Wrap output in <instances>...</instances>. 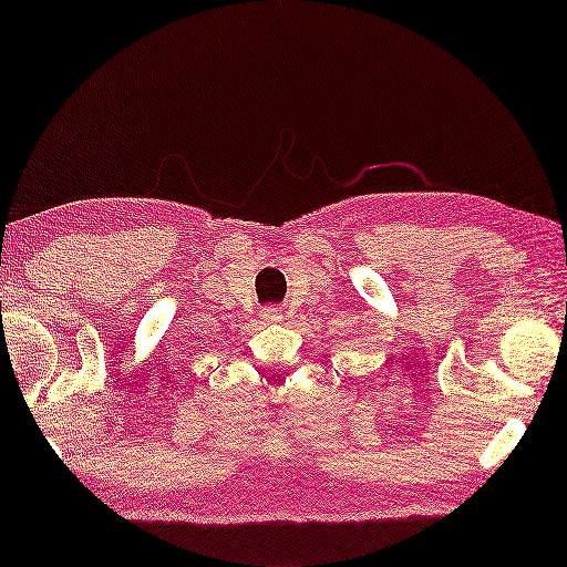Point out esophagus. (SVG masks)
Instances as JSON below:
<instances>
[{
    "mask_svg": "<svg viewBox=\"0 0 567 567\" xmlns=\"http://www.w3.org/2000/svg\"><path fill=\"white\" fill-rule=\"evenodd\" d=\"M261 317L266 319V321H281V311H278L276 309V306H266V309H264V313H261Z\"/></svg>",
    "mask_w": 567,
    "mask_h": 567,
    "instance_id": "esophagus-1",
    "label": "esophagus"
}]
</instances>
